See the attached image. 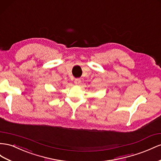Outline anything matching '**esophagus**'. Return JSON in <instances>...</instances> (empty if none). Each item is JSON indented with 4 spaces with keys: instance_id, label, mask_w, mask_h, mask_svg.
I'll list each match as a JSON object with an SVG mask.
<instances>
[{
    "instance_id": "1",
    "label": "esophagus",
    "mask_w": 161,
    "mask_h": 161,
    "mask_svg": "<svg viewBox=\"0 0 161 161\" xmlns=\"http://www.w3.org/2000/svg\"><path fill=\"white\" fill-rule=\"evenodd\" d=\"M75 85H79L80 82H81V80L80 79H75Z\"/></svg>"
}]
</instances>
